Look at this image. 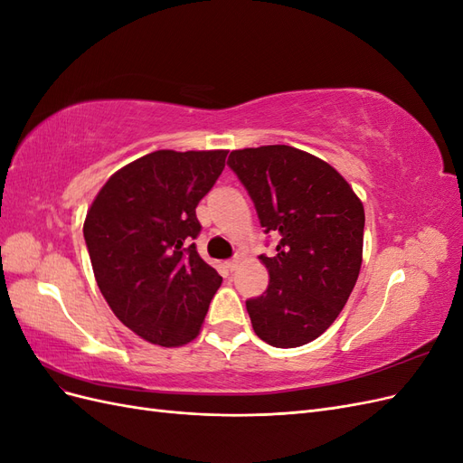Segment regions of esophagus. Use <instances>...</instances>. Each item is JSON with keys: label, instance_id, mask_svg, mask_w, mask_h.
I'll use <instances>...</instances> for the list:
<instances>
[{"label": "esophagus", "instance_id": "esophagus-1", "mask_svg": "<svg viewBox=\"0 0 463 463\" xmlns=\"http://www.w3.org/2000/svg\"><path fill=\"white\" fill-rule=\"evenodd\" d=\"M237 264H240V259H237V257H233V259H230V260L226 262V266H228L230 270H235V269H237Z\"/></svg>", "mask_w": 463, "mask_h": 463}]
</instances>
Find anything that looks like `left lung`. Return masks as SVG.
<instances>
[{"instance_id": "obj_1", "label": "left lung", "mask_w": 463, "mask_h": 463, "mask_svg": "<svg viewBox=\"0 0 463 463\" xmlns=\"http://www.w3.org/2000/svg\"><path fill=\"white\" fill-rule=\"evenodd\" d=\"M228 165L253 201L276 255H260L270 284L247 299L255 334L299 347L325 332L352 293L363 257L365 210L347 181L309 152L288 145L233 150Z\"/></svg>"}]
</instances>
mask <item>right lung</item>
<instances>
[{
    "label": "right lung",
    "instance_id": "obj_1",
    "mask_svg": "<svg viewBox=\"0 0 463 463\" xmlns=\"http://www.w3.org/2000/svg\"><path fill=\"white\" fill-rule=\"evenodd\" d=\"M228 150H156L111 175L87 213L96 284L114 315L164 347L199 334L222 276L197 253L194 208Z\"/></svg>",
    "mask_w": 463,
    "mask_h": 463
}]
</instances>
